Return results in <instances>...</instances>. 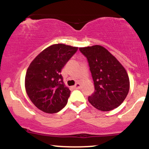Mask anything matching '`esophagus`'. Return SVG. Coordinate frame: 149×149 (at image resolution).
Returning a JSON list of instances; mask_svg holds the SVG:
<instances>
[{
	"label": "esophagus",
	"instance_id": "1",
	"mask_svg": "<svg viewBox=\"0 0 149 149\" xmlns=\"http://www.w3.org/2000/svg\"><path fill=\"white\" fill-rule=\"evenodd\" d=\"M80 86H81V85H80V83H76V84L73 87V88H74V89H80Z\"/></svg>",
	"mask_w": 149,
	"mask_h": 149
}]
</instances>
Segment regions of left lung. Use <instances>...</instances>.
<instances>
[{
	"mask_svg": "<svg viewBox=\"0 0 149 149\" xmlns=\"http://www.w3.org/2000/svg\"><path fill=\"white\" fill-rule=\"evenodd\" d=\"M88 59L95 84V92L88 97L94 107L109 111L123 102L130 90V80L123 65L101 45L80 47Z\"/></svg>",
	"mask_w": 149,
	"mask_h": 149,
	"instance_id": "left-lung-1",
	"label": "left lung"
}]
</instances>
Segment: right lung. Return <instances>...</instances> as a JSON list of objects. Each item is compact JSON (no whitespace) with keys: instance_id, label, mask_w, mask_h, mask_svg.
<instances>
[{"instance_id":"add662e5","label":"right lung","mask_w":149,"mask_h":149,"mask_svg":"<svg viewBox=\"0 0 149 149\" xmlns=\"http://www.w3.org/2000/svg\"><path fill=\"white\" fill-rule=\"evenodd\" d=\"M77 50V47L54 44L42 50L30 64L25 89L32 103L42 111L57 113L67 104L71 91L63 81L61 71Z\"/></svg>"}]
</instances>
